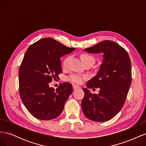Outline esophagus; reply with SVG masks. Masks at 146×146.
<instances>
[{"instance_id": "esophagus-1", "label": "esophagus", "mask_w": 146, "mask_h": 146, "mask_svg": "<svg viewBox=\"0 0 146 146\" xmlns=\"http://www.w3.org/2000/svg\"><path fill=\"white\" fill-rule=\"evenodd\" d=\"M72 87H73V89H74V90H76V89H77V88H80V86L77 85H72Z\"/></svg>"}]
</instances>
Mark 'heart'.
Instances as JSON below:
<instances>
[{"label":"heart","mask_w":146,"mask_h":146,"mask_svg":"<svg viewBox=\"0 0 146 146\" xmlns=\"http://www.w3.org/2000/svg\"><path fill=\"white\" fill-rule=\"evenodd\" d=\"M80 58L83 63H85L87 62H90L92 64H94L95 62V58L91 54H82L80 55ZM69 60V57H66V58L63 61V67H66L68 64V63ZM87 78V77L85 76H82L80 74H70L69 76H66L65 79L66 80H68L70 82H72L74 83H76L78 84L82 83L83 81Z\"/></svg>","instance_id":"obj_1"}]
</instances>
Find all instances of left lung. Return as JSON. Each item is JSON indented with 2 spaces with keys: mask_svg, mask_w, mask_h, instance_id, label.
I'll list each match as a JSON object with an SVG mask.
<instances>
[{
  "mask_svg": "<svg viewBox=\"0 0 146 146\" xmlns=\"http://www.w3.org/2000/svg\"><path fill=\"white\" fill-rule=\"evenodd\" d=\"M90 54H103V62L96 76L83 88L81 103L85 116L91 121L105 122L115 116L123 107L131 82V66L127 52L118 44L105 40L85 48ZM99 87L98 95L88 90Z\"/></svg>",
  "mask_w": 146,
  "mask_h": 146,
  "instance_id": "1",
  "label": "left lung"
}]
</instances>
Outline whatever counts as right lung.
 <instances>
[{
  "mask_svg": "<svg viewBox=\"0 0 146 146\" xmlns=\"http://www.w3.org/2000/svg\"><path fill=\"white\" fill-rule=\"evenodd\" d=\"M76 48H70L51 38L39 39L26 51L19 70L21 99L33 116L51 120L63 111L72 92L69 83L60 84L55 90L48 84L62 72L60 58Z\"/></svg>",
  "mask_w": 146,
  "mask_h": 146,
  "instance_id": "1",
  "label": "right lung"
}]
</instances>
